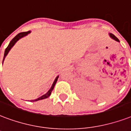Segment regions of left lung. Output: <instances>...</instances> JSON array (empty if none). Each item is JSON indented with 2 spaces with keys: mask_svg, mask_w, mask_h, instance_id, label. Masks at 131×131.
Returning <instances> with one entry per match:
<instances>
[{
  "mask_svg": "<svg viewBox=\"0 0 131 131\" xmlns=\"http://www.w3.org/2000/svg\"><path fill=\"white\" fill-rule=\"evenodd\" d=\"M109 35H110V36L111 37V38H112L113 39H114L115 40H116V41H117V42H119V39L117 38V37L115 36V35H113V34H109Z\"/></svg>",
  "mask_w": 131,
  "mask_h": 131,
  "instance_id": "obj_1",
  "label": "left lung"
}]
</instances>
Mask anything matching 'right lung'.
Segmentation results:
<instances>
[{"instance_id": "right-lung-1", "label": "right lung", "mask_w": 131, "mask_h": 131, "mask_svg": "<svg viewBox=\"0 0 131 131\" xmlns=\"http://www.w3.org/2000/svg\"><path fill=\"white\" fill-rule=\"evenodd\" d=\"M31 32L30 31H26V32H21L20 33V34H18V35H16V36L14 38L11 40V42H9V45H8V47L5 49V54H4V58H3V61H4V59H5V58L6 57V56L7 55L8 52L9 51V50L11 49V48L14 45L15 43L19 39H20L21 38H23V37L25 36H27V35L28 34H29V33ZM58 76L56 78V80H55V81L53 82V83L52 84V86H51V88L50 89L49 91H48L46 94L43 95L42 96L40 97L39 98L36 99V100H32V102H36V101H38V100H42V99H45V98H47L48 97L50 96V95H51V92H52L53 89V88H54L55 86V84H56V83L57 80H58Z\"/></svg>"}]
</instances>
